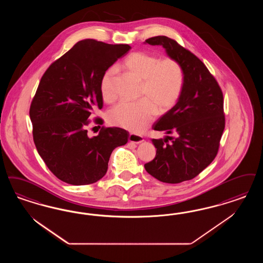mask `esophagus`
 I'll list each match as a JSON object with an SVG mask.
<instances>
[{
    "label": "esophagus",
    "mask_w": 263,
    "mask_h": 263,
    "mask_svg": "<svg viewBox=\"0 0 263 263\" xmlns=\"http://www.w3.org/2000/svg\"><path fill=\"white\" fill-rule=\"evenodd\" d=\"M128 140H129V142H133L135 144H141L142 142H144L143 137L139 136L137 134H130L128 137Z\"/></svg>",
    "instance_id": "34e87169"
}]
</instances>
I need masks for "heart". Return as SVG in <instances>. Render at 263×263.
<instances>
[{"label":"heart","mask_w":263,"mask_h":263,"mask_svg":"<svg viewBox=\"0 0 263 263\" xmlns=\"http://www.w3.org/2000/svg\"><path fill=\"white\" fill-rule=\"evenodd\" d=\"M121 68L141 82L135 103H119L108 114L112 125L139 133L154 120L156 111L164 114L177 103L184 87V71L180 63L170 58L159 60L157 55L145 52L130 53L121 63ZM116 69H106L100 82L101 94L105 101L115 98L112 83Z\"/></svg>","instance_id":"heart-1"}]
</instances>
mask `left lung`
Here are the masks:
<instances>
[{
  "instance_id": "left-lung-1",
  "label": "left lung",
  "mask_w": 263,
  "mask_h": 263,
  "mask_svg": "<svg viewBox=\"0 0 263 263\" xmlns=\"http://www.w3.org/2000/svg\"><path fill=\"white\" fill-rule=\"evenodd\" d=\"M145 44L162 46L184 71V87L176 105L153 125L154 130L165 132L166 137L152 140L157 148L156 158L145 164L153 177L177 184L195 178L216 157L225 127L223 94L200 59L175 40L156 36ZM169 134H176L177 138Z\"/></svg>"
}]
</instances>
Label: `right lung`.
Segmentation results:
<instances>
[{
	"mask_svg": "<svg viewBox=\"0 0 263 263\" xmlns=\"http://www.w3.org/2000/svg\"><path fill=\"white\" fill-rule=\"evenodd\" d=\"M131 49L85 39L52 63L41 78L29 116L33 140L44 162L63 182L88 185L103 178L112 151L128 142L118 127H102L89 137L86 126L103 107L100 82L103 74ZM101 124L102 119H96Z\"/></svg>",
	"mask_w": 263,
	"mask_h": 263,
	"instance_id": "1",
	"label": "right lung"
}]
</instances>
